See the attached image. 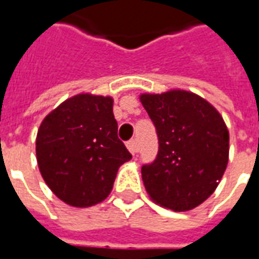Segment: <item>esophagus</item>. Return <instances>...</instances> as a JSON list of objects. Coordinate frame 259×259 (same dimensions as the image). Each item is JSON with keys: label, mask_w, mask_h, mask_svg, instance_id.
I'll return each instance as SVG.
<instances>
[{"label": "esophagus", "mask_w": 259, "mask_h": 259, "mask_svg": "<svg viewBox=\"0 0 259 259\" xmlns=\"http://www.w3.org/2000/svg\"><path fill=\"white\" fill-rule=\"evenodd\" d=\"M126 147H127V150H129L133 155H135L136 152H137V143H136V140H130L127 141V144H126Z\"/></svg>", "instance_id": "1"}]
</instances>
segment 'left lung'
<instances>
[{"instance_id":"left-lung-1","label":"left lung","mask_w":259,"mask_h":259,"mask_svg":"<svg viewBox=\"0 0 259 259\" xmlns=\"http://www.w3.org/2000/svg\"><path fill=\"white\" fill-rule=\"evenodd\" d=\"M140 101L155 124L157 159L141 168L155 204L190 211L217 190L229 161V130L217 108L195 93L172 89L143 93Z\"/></svg>"}]
</instances>
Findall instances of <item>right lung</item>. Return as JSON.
<instances>
[{"instance_id": "add662e5", "label": "right lung", "mask_w": 259, "mask_h": 259, "mask_svg": "<svg viewBox=\"0 0 259 259\" xmlns=\"http://www.w3.org/2000/svg\"><path fill=\"white\" fill-rule=\"evenodd\" d=\"M42 179L65 204L87 208L107 198L132 154L118 139L113 98L80 93L42 119L36 137Z\"/></svg>"}]
</instances>
